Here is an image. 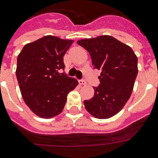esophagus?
Masks as SVG:
<instances>
[{
  "label": "esophagus",
  "instance_id": "1",
  "mask_svg": "<svg viewBox=\"0 0 158 158\" xmlns=\"http://www.w3.org/2000/svg\"><path fill=\"white\" fill-rule=\"evenodd\" d=\"M79 85H86L87 83H86V81H79Z\"/></svg>",
  "mask_w": 158,
  "mask_h": 158
}]
</instances>
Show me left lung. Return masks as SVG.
<instances>
[{
	"instance_id": "obj_1",
	"label": "left lung",
	"mask_w": 158,
	"mask_h": 158,
	"mask_svg": "<svg viewBox=\"0 0 158 158\" xmlns=\"http://www.w3.org/2000/svg\"><path fill=\"white\" fill-rule=\"evenodd\" d=\"M89 53L94 69H100V84L94 96L85 100V109L96 118H109L123 109L133 91L138 58L129 46L110 35L78 40Z\"/></svg>"
}]
</instances>
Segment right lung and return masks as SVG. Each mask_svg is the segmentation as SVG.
I'll list each match as a JSON object with an SVG mask.
<instances>
[{"instance_id":"obj_1","label":"right lung","mask_w":158,"mask_h":158,"mask_svg":"<svg viewBox=\"0 0 158 158\" xmlns=\"http://www.w3.org/2000/svg\"><path fill=\"white\" fill-rule=\"evenodd\" d=\"M73 40L46 35L27 43L17 57L16 78L25 104L38 116L50 118L62 112L67 95L78 85L64 73L63 57Z\"/></svg>"}]
</instances>
